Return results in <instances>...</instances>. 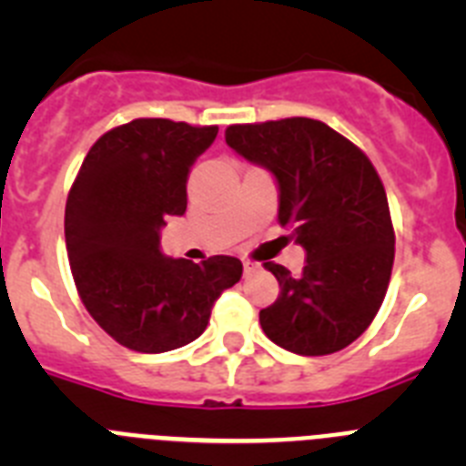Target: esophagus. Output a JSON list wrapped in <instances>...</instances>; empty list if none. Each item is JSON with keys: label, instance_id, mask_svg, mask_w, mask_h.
Segmentation results:
<instances>
[{"label": "esophagus", "instance_id": "esophagus-1", "mask_svg": "<svg viewBox=\"0 0 466 466\" xmlns=\"http://www.w3.org/2000/svg\"><path fill=\"white\" fill-rule=\"evenodd\" d=\"M242 268H245V273L249 275V273H254V270L261 268V266H258L257 261H252V258H245V261H242Z\"/></svg>", "mask_w": 466, "mask_h": 466}]
</instances>
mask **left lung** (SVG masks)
<instances>
[{
    "label": "left lung",
    "mask_w": 466,
    "mask_h": 466,
    "mask_svg": "<svg viewBox=\"0 0 466 466\" xmlns=\"http://www.w3.org/2000/svg\"><path fill=\"white\" fill-rule=\"evenodd\" d=\"M226 144L273 172L279 224L306 249L303 273L263 263L279 296L258 312L263 333L294 355L348 348L369 329L394 263L385 187L360 147L315 118L226 127Z\"/></svg>",
    "instance_id": "obj_1"
}]
</instances>
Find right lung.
<instances>
[{
  "mask_svg": "<svg viewBox=\"0 0 466 466\" xmlns=\"http://www.w3.org/2000/svg\"><path fill=\"white\" fill-rule=\"evenodd\" d=\"M219 133L135 118L90 147L65 208V242L86 310L111 339L158 355L196 340L214 300L242 278L236 257L203 263L160 252L167 214L187 212L196 158Z\"/></svg>",
  "mask_w": 466,
  "mask_h": 466,
  "instance_id": "1",
  "label": "right lung"
}]
</instances>
